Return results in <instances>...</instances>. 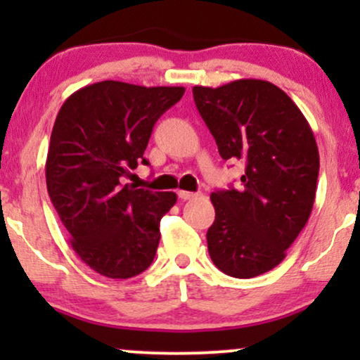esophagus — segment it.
<instances>
[{"instance_id": "esophagus-1", "label": "esophagus", "mask_w": 360, "mask_h": 360, "mask_svg": "<svg viewBox=\"0 0 360 360\" xmlns=\"http://www.w3.org/2000/svg\"><path fill=\"white\" fill-rule=\"evenodd\" d=\"M177 196H179L183 201H186V200H193V198H196L198 194L191 193V191H179L177 193Z\"/></svg>"}]
</instances>
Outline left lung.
<instances>
[{"label": "left lung", "instance_id": "8db88e82", "mask_svg": "<svg viewBox=\"0 0 360 360\" xmlns=\"http://www.w3.org/2000/svg\"><path fill=\"white\" fill-rule=\"evenodd\" d=\"M193 96L221 159L245 164L240 189L212 193L210 257L232 278H255L283 262L311 214L320 171L315 135L269 81L194 86Z\"/></svg>", "mask_w": 360, "mask_h": 360}]
</instances>
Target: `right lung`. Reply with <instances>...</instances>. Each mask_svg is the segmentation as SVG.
<instances>
[{
  "label": "right lung",
  "mask_w": 360,
  "mask_h": 360,
  "mask_svg": "<svg viewBox=\"0 0 360 360\" xmlns=\"http://www.w3.org/2000/svg\"><path fill=\"white\" fill-rule=\"evenodd\" d=\"M181 86L101 81L77 89L57 113L45 179L74 252L98 274L128 279L147 269L172 191L123 184L143 157L152 128L183 98Z\"/></svg>",
  "instance_id": "add662e5"
}]
</instances>
